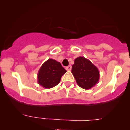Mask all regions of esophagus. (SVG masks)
Returning <instances> with one entry per match:
<instances>
[{"label": "esophagus", "instance_id": "obj_1", "mask_svg": "<svg viewBox=\"0 0 130 130\" xmlns=\"http://www.w3.org/2000/svg\"><path fill=\"white\" fill-rule=\"evenodd\" d=\"M71 69H72L71 65H69V66H67L66 67V70H68V71H70V70H71Z\"/></svg>", "mask_w": 130, "mask_h": 130}]
</instances>
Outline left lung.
Masks as SVG:
<instances>
[{"label":"left lung","mask_w":130,"mask_h":130,"mask_svg":"<svg viewBox=\"0 0 130 130\" xmlns=\"http://www.w3.org/2000/svg\"><path fill=\"white\" fill-rule=\"evenodd\" d=\"M72 73L79 87L89 90L99 80V72L98 68L88 59L79 57L75 59Z\"/></svg>","instance_id":"left-lung-1"}]
</instances>
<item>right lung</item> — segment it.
I'll return each mask as SVG.
<instances>
[{
    "mask_svg": "<svg viewBox=\"0 0 130 130\" xmlns=\"http://www.w3.org/2000/svg\"><path fill=\"white\" fill-rule=\"evenodd\" d=\"M66 72L60 62L50 58L40 67L38 72V82L44 88H52L60 83Z\"/></svg>",
    "mask_w": 130,
    "mask_h": 130,
    "instance_id": "right-lung-1",
    "label": "right lung"
}]
</instances>
